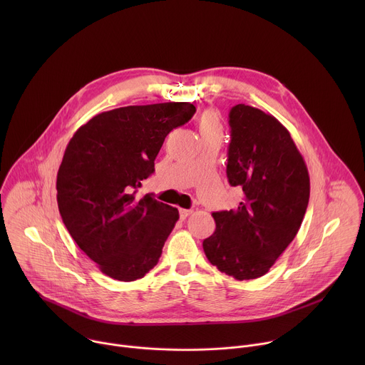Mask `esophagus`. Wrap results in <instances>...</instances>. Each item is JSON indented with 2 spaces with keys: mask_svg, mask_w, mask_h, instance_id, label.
<instances>
[{
  "mask_svg": "<svg viewBox=\"0 0 365 365\" xmlns=\"http://www.w3.org/2000/svg\"><path fill=\"white\" fill-rule=\"evenodd\" d=\"M179 214L182 220H186L192 214V210H179Z\"/></svg>",
  "mask_w": 365,
  "mask_h": 365,
  "instance_id": "esophagus-1",
  "label": "esophagus"
}]
</instances>
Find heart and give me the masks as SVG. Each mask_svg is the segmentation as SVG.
Segmentation results:
<instances>
[{
    "instance_id": "obj_1",
    "label": "heart",
    "mask_w": 365,
    "mask_h": 365,
    "mask_svg": "<svg viewBox=\"0 0 365 365\" xmlns=\"http://www.w3.org/2000/svg\"><path fill=\"white\" fill-rule=\"evenodd\" d=\"M197 127L200 134L205 135H210V134H217V133H222V124H221V118L218 111L212 110V108H207L205 110L197 120Z\"/></svg>"
}]
</instances>
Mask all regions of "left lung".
Segmentation results:
<instances>
[{"instance_id": "left-lung-1", "label": "left lung", "mask_w": 365, "mask_h": 365, "mask_svg": "<svg viewBox=\"0 0 365 365\" xmlns=\"http://www.w3.org/2000/svg\"><path fill=\"white\" fill-rule=\"evenodd\" d=\"M227 176L244 192L237 210L214 212L203 240L212 266L237 280L264 276L296 237L309 203L307 168L287 128L273 115L238 103L230 111Z\"/></svg>"}]
</instances>
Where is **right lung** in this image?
I'll return each mask as SVG.
<instances>
[{
  "label": "right lung",
  "instance_id": "right-lung-1",
  "mask_svg": "<svg viewBox=\"0 0 365 365\" xmlns=\"http://www.w3.org/2000/svg\"><path fill=\"white\" fill-rule=\"evenodd\" d=\"M189 102L130 106L101 113L78 128L58 172V206L78 247L99 270L120 282L148 273L179 220L176 207L145 195L166 135L186 124Z\"/></svg>",
  "mask_w": 365,
  "mask_h": 365
}]
</instances>
